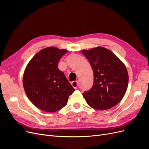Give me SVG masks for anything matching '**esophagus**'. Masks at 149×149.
<instances>
[{"label": "esophagus", "mask_w": 149, "mask_h": 149, "mask_svg": "<svg viewBox=\"0 0 149 149\" xmlns=\"http://www.w3.org/2000/svg\"><path fill=\"white\" fill-rule=\"evenodd\" d=\"M71 85H72V86H73L74 89H77L78 85V81H74L71 83Z\"/></svg>", "instance_id": "34e87169"}]
</instances>
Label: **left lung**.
Listing matches in <instances>:
<instances>
[{"label":"left lung","mask_w":149,"mask_h":149,"mask_svg":"<svg viewBox=\"0 0 149 149\" xmlns=\"http://www.w3.org/2000/svg\"><path fill=\"white\" fill-rule=\"evenodd\" d=\"M94 73L93 87L83 93L88 104L97 110H107L121 101L127 91L129 76L124 64L109 49L96 47L83 49Z\"/></svg>","instance_id":"8db88e82"}]
</instances>
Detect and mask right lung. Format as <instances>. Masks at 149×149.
Returning <instances> with one entry per match:
<instances>
[{
    "label": "right lung",
    "mask_w": 149,
    "mask_h": 149,
    "mask_svg": "<svg viewBox=\"0 0 149 149\" xmlns=\"http://www.w3.org/2000/svg\"><path fill=\"white\" fill-rule=\"evenodd\" d=\"M66 49L48 47L38 52L26 66L24 88L33 104L43 111L54 112L65 107L74 89L58 68Z\"/></svg>",
    "instance_id": "obj_1"
}]
</instances>
